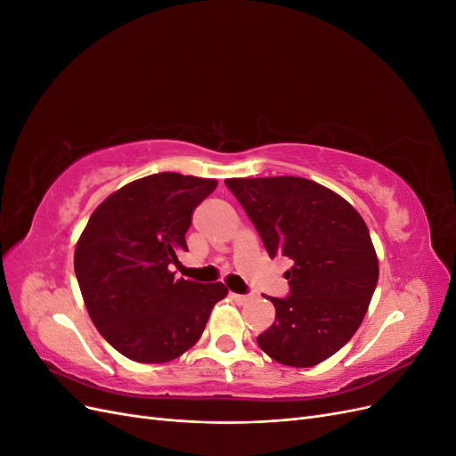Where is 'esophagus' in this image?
Listing matches in <instances>:
<instances>
[{
    "instance_id": "obj_1",
    "label": "esophagus",
    "mask_w": 456,
    "mask_h": 456,
    "mask_svg": "<svg viewBox=\"0 0 456 456\" xmlns=\"http://www.w3.org/2000/svg\"><path fill=\"white\" fill-rule=\"evenodd\" d=\"M230 297L236 300V302H240V305H245V302H249L251 300V297L249 295H238V293H230Z\"/></svg>"
}]
</instances>
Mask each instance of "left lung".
<instances>
[{
	"mask_svg": "<svg viewBox=\"0 0 456 456\" xmlns=\"http://www.w3.org/2000/svg\"><path fill=\"white\" fill-rule=\"evenodd\" d=\"M270 258L293 260L289 295L270 298L275 322L260 350L291 367L337 354L362 325L379 281V260L362 215L335 191L300 176L228 178Z\"/></svg>",
	"mask_w": 456,
	"mask_h": 456,
	"instance_id": "1",
	"label": "left lung"
}]
</instances>
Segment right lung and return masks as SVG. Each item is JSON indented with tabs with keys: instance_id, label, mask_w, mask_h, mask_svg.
<instances>
[{
	"instance_id": "obj_1",
	"label": "right lung",
	"mask_w": 456,
	"mask_h": 456,
	"mask_svg": "<svg viewBox=\"0 0 456 456\" xmlns=\"http://www.w3.org/2000/svg\"><path fill=\"white\" fill-rule=\"evenodd\" d=\"M213 178L158 173L106 198L76 245L74 270L99 333L139 363H165L200 340L223 283L175 280L191 213Z\"/></svg>"
}]
</instances>
